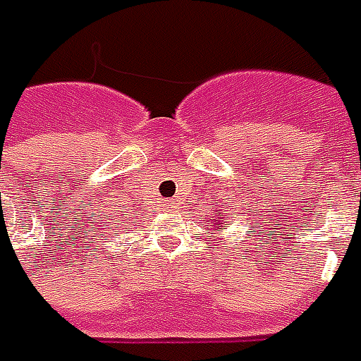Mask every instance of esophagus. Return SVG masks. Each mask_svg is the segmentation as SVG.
Instances as JSON below:
<instances>
[{"label": "esophagus", "mask_w": 361, "mask_h": 361, "mask_svg": "<svg viewBox=\"0 0 361 361\" xmlns=\"http://www.w3.org/2000/svg\"><path fill=\"white\" fill-rule=\"evenodd\" d=\"M173 206H175V202H173V200H163V202H161V209H171Z\"/></svg>", "instance_id": "1"}]
</instances>
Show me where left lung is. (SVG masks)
<instances>
[{"mask_svg":"<svg viewBox=\"0 0 361 361\" xmlns=\"http://www.w3.org/2000/svg\"><path fill=\"white\" fill-rule=\"evenodd\" d=\"M221 219H224V217H219V221H221ZM219 221H217V219H216V227H217V231H221V226H219Z\"/></svg>","mask_w":361,"mask_h":361,"instance_id":"obj_1","label":"left lung"}]
</instances>
